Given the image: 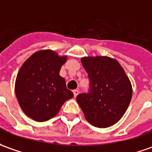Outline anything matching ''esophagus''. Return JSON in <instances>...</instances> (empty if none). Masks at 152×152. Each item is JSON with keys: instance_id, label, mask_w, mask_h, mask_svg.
<instances>
[{"instance_id": "obj_1", "label": "esophagus", "mask_w": 152, "mask_h": 152, "mask_svg": "<svg viewBox=\"0 0 152 152\" xmlns=\"http://www.w3.org/2000/svg\"><path fill=\"white\" fill-rule=\"evenodd\" d=\"M73 94H74V96H75V97H76V96H77V95H78V94H79V91H78V90H74V91H73Z\"/></svg>"}]
</instances>
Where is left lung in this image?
Masks as SVG:
<instances>
[{
	"mask_svg": "<svg viewBox=\"0 0 152 152\" xmlns=\"http://www.w3.org/2000/svg\"><path fill=\"white\" fill-rule=\"evenodd\" d=\"M81 63L88 74L89 89L79 94L76 102L90 124L111 126L123 116L131 102L130 80L118 61L110 57H84Z\"/></svg>",
	"mask_w": 152,
	"mask_h": 152,
	"instance_id": "obj_1",
	"label": "left lung"
}]
</instances>
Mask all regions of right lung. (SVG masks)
I'll use <instances>...</instances> for the list:
<instances>
[{
	"mask_svg": "<svg viewBox=\"0 0 152 152\" xmlns=\"http://www.w3.org/2000/svg\"><path fill=\"white\" fill-rule=\"evenodd\" d=\"M66 57L50 50L37 51L20 69L15 96L25 114L37 121L54 117L64 102L74 96L59 75Z\"/></svg>",
	"mask_w": 152,
	"mask_h": 152,
	"instance_id": "1",
	"label": "right lung"
}]
</instances>
